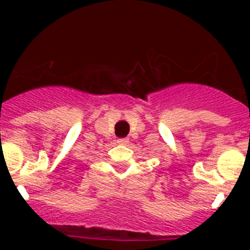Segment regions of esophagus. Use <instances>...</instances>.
Returning a JSON list of instances; mask_svg holds the SVG:
<instances>
[{
    "label": "esophagus",
    "mask_w": 250,
    "mask_h": 250,
    "mask_svg": "<svg viewBox=\"0 0 250 250\" xmlns=\"http://www.w3.org/2000/svg\"><path fill=\"white\" fill-rule=\"evenodd\" d=\"M118 143H119V144H120V145H127V144H129V139H127V138L119 139Z\"/></svg>",
    "instance_id": "34e87169"
}]
</instances>
